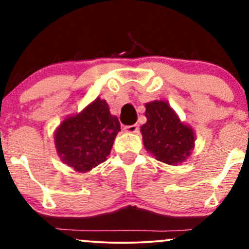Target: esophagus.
Instances as JSON below:
<instances>
[{"label": "esophagus", "mask_w": 249, "mask_h": 249, "mask_svg": "<svg viewBox=\"0 0 249 249\" xmlns=\"http://www.w3.org/2000/svg\"><path fill=\"white\" fill-rule=\"evenodd\" d=\"M125 131H127V132H131V133L138 132V125L137 124L127 125V126H125Z\"/></svg>", "instance_id": "1"}]
</instances>
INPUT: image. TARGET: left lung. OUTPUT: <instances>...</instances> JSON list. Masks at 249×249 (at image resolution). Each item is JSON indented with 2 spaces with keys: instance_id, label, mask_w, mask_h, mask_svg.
Returning a JSON list of instances; mask_svg holds the SVG:
<instances>
[{
  "instance_id": "left-lung-1",
  "label": "left lung",
  "mask_w": 249,
  "mask_h": 249,
  "mask_svg": "<svg viewBox=\"0 0 249 249\" xmlns=\"http://www.w3.org/2000/svg\"><path fill=\"white\" fill-rule=\"evenodd\" d=\"M145 107L147 122L141 130L145 148L165 164L184 161L194 146L192 128L179 121L166 102H151Z\"/></svg>"
}]
</instances>
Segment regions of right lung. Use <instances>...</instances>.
I'll list each match as a JSON object with an SVG mask.
<instances>
[{
	"instance_id": "1",
	"label": "right lung",
	"mask_w": 249,
	"mask_h": 249,
	"mask_svg": "<svg viewBox=\"0 0 249 249\" xmlns=\"http://www.w3.org/2000/svg\"><path fill=\"white\" fill-rule=\"evenodd\" d=\"M119 131L118 118L111 115L107 102L97 98L59 125L55 136L57 152L68 166L88 172L107 160Z\"/></svg>"
}]
</instances>
